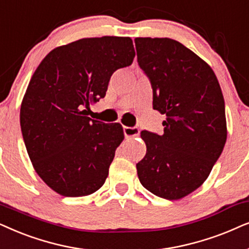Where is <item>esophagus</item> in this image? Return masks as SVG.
Returning <instances> with one entry per match:
<instances>
[{
  "label": "esophagus",
  "instance_id": "1",
  "mask_svg": "<svg viewBox=\"0 0 249 249\" xmlns=\"http://www.w3.org/2000/svg\"><path fill=\"white\" fill-rule=\"evenodd\" d=\"M123 131H124V135L126 138H135L138 137L139 134H140V130H139V127H128V126H124L123 128Z\"/></svg>",
  "mask_w": 249,
  "mask_h": 249
}]
</instances>
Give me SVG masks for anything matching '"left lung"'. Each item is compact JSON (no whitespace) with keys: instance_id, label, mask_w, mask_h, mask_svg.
I'll return each mask as SVG.
<instances>
[{"instance_id":"left-lung-1","label":"left lung","mask_w":249,"mask_h":249,"mask_svg":"<svg viewBox=\"0 0 249 249\" xmlns=\"http://www.w3.org/2000/svg\"><path fill=\"white\" fill-rule=\"evenodd\" d=\"M139 66L152 88V107L166 115L164 134L141 132L147 152L137 164L141 184L181 199L210 175L227 141L224 99L213 69L172 38L134 39Z\"/></svg>"}]
</instances>
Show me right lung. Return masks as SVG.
<instances>
[{
	"label": "right lung",
	"instance_id": "obj_1",
	"mask_svg": "<svg viewBox=\"0 0 249 249\" xmlns=\"http://www.w3.org/2000/svg\"><path fill=\"white\" fill-rule=\"evenodd\" d=\"M134 57L130 37L82 38L53 49L33 74L20 108L22 138L36 173L61 196L104 185L123 127L91 119L84 108L105 98L111 75Z\"/></svg>",
	"mask_w": 249,
	"mask_h": 249
}]
</instances>
